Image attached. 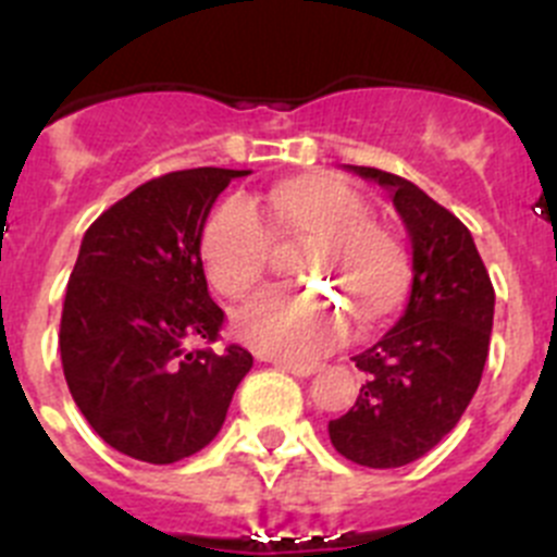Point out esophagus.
I'll list each match as a JSON object with an SVG mask.
<instances>
[{
  "mask_svg": "<svg viewBox=\"0 0 557 557\" xmlns=\"http://www.w3.org/2000/svg\"><path fill=\"white\" fill-rule=\"evenodd\" d=\"M274 366L294 373V376H313V373L319 371V366H305V362H274Z\"/></svg>",
  "mask_w": 557,
  "mask_h": 557,
  "instance_id": "34e87169",
  "label": "esophagus"
}]
</instances>
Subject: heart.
I'll return each instance as SVG.
<instances>
[{"mask_svg": "<svg viewBox=\"0 0 557 557\" xmlns=\"http://www.w3.org/2000/svg\"><path fill=\"white\" fill-rule=\"evenodd\" d=\"M267 216L280 238L313 236L302 274L332 285L360 324L396 308L407 283V255L393 231L368 220L371 206L360 191L332 175L285 181L267 195ZM200 261L208 283L233 302L267 277L272 233L247 197H227L208 216ZM236 335L267 357L313 362L346 341L349 315L319 290L274 288L238 310Z\"/></svg>", "mask_w": 557, "mask_h": 557, "instance_id": "heart-1", "label": "heart"}]
</instances>
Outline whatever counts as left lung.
<instances>
[{
	"instance_id": "8db88e82",
	"label": "left lung",
	"mask_w": 557,
	"mask_h": 557,
	"mask_svg": "<svg viewBox=\"0 0 557 557\" xmlns=\"http://www.w3.org/2000/svg\"><path fill=\"white\" fill-rule=\"evenodd\" d=\"M349 170L393 197L412 242V290L396 326L355 357L368 382L355 407L330 420V440L355 465L389 470L429 454L475 396L495 288L470 231L448 208L401 175Z\"/></svg>"
}]
</instances>
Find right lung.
I'll use <instances>...</instances> for the list:
<instances>
[{
  "label": "right lung",
  "mask_w": 557,
  "mask_h": 557,
  "mask_svg": "<svg viewBox=\"0 0 557 557\" xmlns=\"http://www.w3.org/2000/svg\"><path fill=\"white\" fill-rule=\"evenodd\" d=\"M249 170H178L109 206L82 238L62 302L67 389L103 443L148 465L206 448L225 423L252 355L214 343L225 313L208 296V211Z\"/></svg>",
  "instance_id": "right-lung-1"
}]
</instances>
